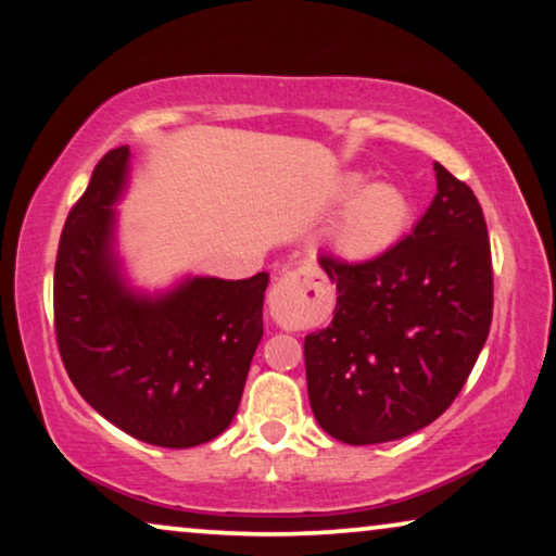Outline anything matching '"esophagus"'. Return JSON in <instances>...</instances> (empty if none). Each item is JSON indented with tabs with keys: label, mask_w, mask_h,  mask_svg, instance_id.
Listing matches in <instances>:
<instances>
[{
	"label": "esophagus",
	"mask_w": 556,
	"mask_h": 556,
	"mask_svg": "<svg viewBox=\"0 0 556 556\" xmlns=\"http://www.w3.org/2000/svg\"><path fill=\"white\" fill-rule=\"evenodd\" d=\"M268 303H270V311L276 313V318L291 316L295 305L301 303V286H298L293 273H286V276H280L276 283H273L268 293Z\"/></svg>",
	"instance_id": "34e87169"
}]
</instances>
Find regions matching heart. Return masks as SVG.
<instances>
[{
	"label": "heart",
	"mask_w": 556,
	"mask_h": 556,
	"mask_svg": "<svg viewBox=\"0 0 556 556\" xmlns=\"http://www.w3.org/2000/svg\"><path fill=\"white\" fill-rule=\"evenodd\" d=\"M364 175H345L338 213L328 243L345 263H371L393 251L414 223V203L396 182H368Z\"/></svg>",
	"instance_id": "1"
}]
</instances>
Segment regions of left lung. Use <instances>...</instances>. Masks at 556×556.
<instances>
[{
	"label": "left lung",
	"mask_w": 556,
	"mask_h": 556,
	"mask_svg": "<svg viewBox=\"0 0 556 556\" xmlns=\"http://www.w3.org/2000/svg\"><path fill=\"white\" fill-rule=\"evenodd\" d=\"M412 236L371 263H318L336 283L333 320L305 336L308 401L343 444L404 439L446 412L484 349L494 283L486 220L444 165Z\"/></svg>",
	"instance_id": "8db88e82"
}]
</instances>
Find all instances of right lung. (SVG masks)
Listing matches in <instances>:
<instances>
[{
  "label": "right lung",
  "instance_id": "add662e5",
  "mask_svg": "<svg viewBox=\"0 0 556 556\" xmlns=\"http://www.w3.org/2000/svg\"><path fill=\"white\" fill-rule=\"evenodd\" d=\"M130 148L110 150L64 223L54 265L62 364L94 412L152 446L190 448L228 429L263 338L268 273L188 276L170 291L130 286L117 211Z\"/></svg>",
  "mask_w": 556,
  "mask_h": 556
}]
</instances>
